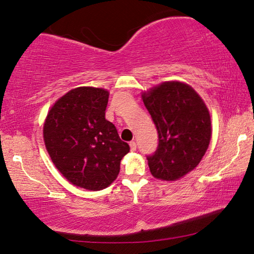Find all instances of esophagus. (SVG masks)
Segmentation results:
<instances>
[{
  "label": "esophagus",
  "instance_id": "obj_1",
  "mask_svg": "<svg viewBox=\"0 0 254 254\" xmlns=\"http://www.w3.org/2000/svg\"><path fill=\"white\" fill-rule=\"evenodd\" d=\"M130 148H131V151H135L136 150V143H135V141H131L130 143Z\"/></svg>",
  "mask_w": 254,
  "mask_h": 254
}]
</instances>
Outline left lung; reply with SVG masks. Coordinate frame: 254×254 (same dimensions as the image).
Returning <instances> with one entry per match:
<instances>
[{
	"instance_id": "8db88e82",
	"label": "left lung",
	"mask_w": 254,
	"mask_h": 254,
	"mask_svg": "<svg viewBox=\"0 0 254 254\" xmlns=\"http://www.w3.org/2000/svg\"><path fill=\"white\" fill-rule=\"evenodd\" d=\"M157 127V150L148 156L154 178L173 182L194 170L212 136L209 112L195 89L182 81H165L142 94Z\"/></svg>"
}]
</instances>
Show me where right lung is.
<instances>
[{
  "instance_id": "obj_1",
  "label": "right lung",
  "mask_w": 254,
  "mask_h": 254,
  "mask_svg": "<svg viewBox=\"0 0 254 254\" xmlns=\"http://www.w3.org/2000/svg\"><path fill=\"white\" fill-rule=\"evenodd\" d=\"M109 95L103 88L71 89L55 103L44 124L46 149L56 168L68 182L88 190L109 187L130 151L105 119Z\"/></svg>"
}]
</instances>
